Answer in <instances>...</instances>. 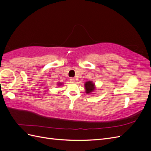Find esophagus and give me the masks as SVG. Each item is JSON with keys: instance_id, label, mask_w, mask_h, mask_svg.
I'll return each instance as SVG.
<instances>
[{"instance_id": "obj_1", "label": "esophagus", "mask_w": 151, "mask_h": 151, "mask_svg": "<svg viewBox=\"0 0 151 151\" xmlns=\"http://www.w3.org/2000/svg\"><path fill=\"white\" fill-rule=\"evenodd\" d=\"M70 81L71 82V83H74L75 82V79L74 78H70Z\"/></svg>"}]
</instances>
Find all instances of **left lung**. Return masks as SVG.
<instances>
[{"label":"left lung","mask_w":151,"mask_h":151,"mask_svg":"<svg viewBox=\"0 0 151 151\" xmlns=\"http://www.w3.org/2000/svg\"><path fill=\"white\" fill-rule=\"evenodd\" d=\"M84 86L86 88V93L88 94L92 93L94 90V84L93 83L92 81L86 82V84H84Z\"/></svg>","instance_id":"8db88e82"}]
</instances>
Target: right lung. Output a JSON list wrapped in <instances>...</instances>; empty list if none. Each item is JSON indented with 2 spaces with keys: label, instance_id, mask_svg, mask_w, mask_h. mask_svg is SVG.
Masks as SVG:
<instances>
[{
  "label": "right lung",
  "instance_id": "obj_1",
  "mask_svg": "<svg viewBox=\"0 0 151 151\" xmlns=\"http://www.w3.org/2000/svg\"><path fill=\"white\" fill-rule=\"evenodd\" d=\"M62 83H58V84H61Z\"/></svg>",
  "mask_w": 151,
  "mask_h": 151
}]
</instances>
